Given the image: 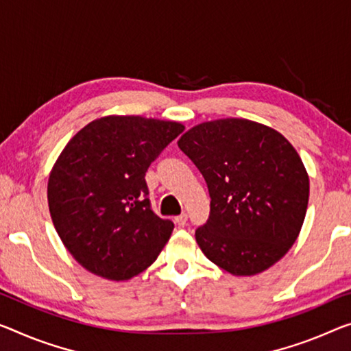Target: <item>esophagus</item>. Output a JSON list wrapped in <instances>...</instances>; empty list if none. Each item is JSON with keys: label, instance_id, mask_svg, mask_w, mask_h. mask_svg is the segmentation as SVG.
<instances>
[{"label": "esophagus", "instance_id": "obj_1", "mask_svg": "<svg viewBox=\"0 0 351 351\" xmlns=\"http://www.w3.org/2000/svg\"><path fill=\"white\" fill-rule=\"evenodd\" d=\"M186 221H188V215L186 213H182L179 217H176V223L179 228H183V226H186Z\"/></svg>", "mask_w": 351, "mask_h": 351}]
</instances>
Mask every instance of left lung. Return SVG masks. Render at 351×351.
<instances>
[{
    "label": "left lung",
    "instance_id": "1",
    "mask_svg": "<svg viewBox=\"0 0 351 351\" xmlns=\"http://www.w3.org/2000/svg\"><path fill=\"white\" fill-rule=\"evenodd\" d=\"M177 144L206 179L212 199L207 223L196 229L208 261L251 276L282 258L309 201V177L293 145L247 119L199 123Z\"/></svg>",
    "mask_w": 351,
    "mask_h": 351
}]
</instances>
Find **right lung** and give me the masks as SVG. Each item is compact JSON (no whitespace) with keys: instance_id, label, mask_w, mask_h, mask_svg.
Segmentation results:
<instances>
[{"instance_id":"add662e5","label":"right lung","mask_w":351,"mask_h":351,"mask_svg":"<svg viewBox=\"0 0 351 351\" xmlns=\"http://www.w3.org/2000/svg\"><path fill=\"white\" fill-rule=\"evenodd\" d=\"M183 130L179 122L108 116L70 139L48 179V207L80 265L125 281L155 262L174 223L152 210L145 172Z\"/></svg>"}]
</instances>
